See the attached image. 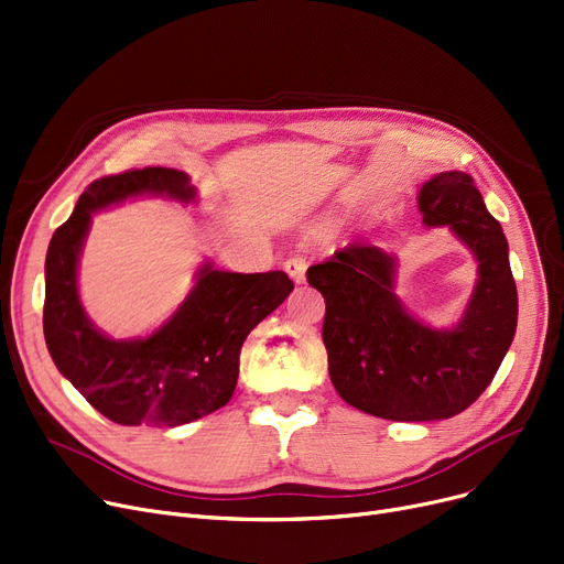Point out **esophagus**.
Here are the masks:
<instances>
[{"label":"esophagus","instance_id":"34e87169","mask_svg":"<svg viewBox=\"0 0 564 564\" xmlns=\"http://www.w3.org/2000/svg\"><path fill=\"white\" fill-rule=\"evenodd\" d=\"M306 267H308V262H306L304 256H292V258H288V260L283 262L285 274H288L292 281H295V283H304V279H306Z\"/></svg>","mask_w":564,"mask_h":564}]
</instances>
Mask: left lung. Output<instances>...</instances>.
I'll list each match as a JSON object with an SVG mask.
<instances>
[{
    "label": "left lung",
    "mask_w": 564,
    "mask_h": 564,
    "mask_svg": "<svg viewBox=\"0 0 564 564\" xmlns=\"http://www.w3.org/2000/svg\"><path fill=\"white\" fill-rule=\"evenodd\" d=\"M429 228L449 226L477 260L473 297L456 327L433 329L394 292L397 260L355 239L308 267L325 297L323 340L329 378L352 408L391 422L449 420L491 384L517 334L519 295L507 237L470 175L449 170L422 184Z\"/></svg>",
    "instance_id": "left-lung-1"
}]
</instances>
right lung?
I'll return each instance as SVG.
<instances>
[{"instance_id": "obj_1", "label": "right lung", "mask_w": 564, "mask_h": 564, "mask_svg": "<svg viewBox=\"0 0 564 564\" xmlns=\"http://www.w3.org/2000/svg\"><path fill=\"white\" fill-rule=\"evenodd\" d=\"M135 195H167L186 205L195 188L173 167L127 170L87 186L47 247L45 346L59 373L110 422L182 426L230 401L243 340L295 285L285 272L235 274L205 262L188 297L154 334L106 336L80 304L78 260L91 214Z\"/></svg>"}]
</instances>
